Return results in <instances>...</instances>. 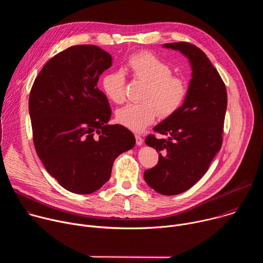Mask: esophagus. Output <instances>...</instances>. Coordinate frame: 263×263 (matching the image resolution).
<instances>
[{
  "mask_svg": "<svg viewBox=\"0 0 263 263\" xmlns=\"http://www.w3.org/2000/svg\"><path fill=\"white\" fill-rule=\"evenodd\" d=\"M135 139H136V144H137V145H141V144H142L143 139H142V137H141L140 135L136 134V135H135Z\"/></svg>",
  "mask_w": 263,
  "mask_h": 263,
  "instance_id": "34e87169",
  "label": "esophagus"
}]
</instances>
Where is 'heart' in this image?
<instances>
[{
    "label": "heart",
    "instance_id": "obj_1",
    "mask_svg": "<svg viewBox=\"0 0 263 263\" xmlns=\"http://www.w3.org/2000/svg\"><path fill=\"white\" fill-rule=\"evenodd\" d=\"M126 69L138 80L147 83L141 101L128 104L117 111V121L126 128L139 132L151 125L157 112L166 118L176 112L187 96V83L184 78L173 74L168 63L151 52L131 55ZM126 78L122 70L106 72L102 78V88L109 100L117 104L125 101Z\"/></svg>",
    "mask_w": 263,
    "mask_h": 263
}]
</instances>
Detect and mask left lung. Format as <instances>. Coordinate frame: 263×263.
Returning <instances> with one entry per match:
<instances>
[{"label": "left lung", "instance_id": "8db88e82", "mask_svg": "<svg viewBox=\"0 0 263 263\" xmlns=\"http://www.w3.org/2000/svg\"><path fill=\"white\" fill-rule=\"evenodd\" d=\"M190 60L193 73L183 105L154 127L167 135L149 134L145 143L159 153L158 163L143 174L149 187L164 196H175L193 187L208 171L222 143L227 90L206 54L190 43L164 44Z\"/></svg>", "mask_w": 263, "mask_h": 263}]
</instances>
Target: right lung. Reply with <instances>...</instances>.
<instances>
[{
    "label": "right lung",
    "instance_id": "obj_1",
    "mask_svg": "<svg viewBox=\"0 0 263 263\" xmlns=\"http://www.w3.org/2000/svg\"><path fill=\"white\" fill-rule=\"evenodd\" d=\"M111 64V55L97 46H72L45 64L31 88L36 153L47 172L73 194L100 190L116 158L135 145L126 127L107 124L111 109L97 84Z\"/></svg>",
    "mask_w": 263,
    "mask_h": 263
}]
</instances>
